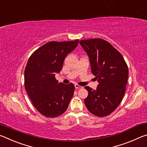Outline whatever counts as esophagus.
Here are the masks:
<instances>
[{
	"label": "esophagus",
	"instance_id": "34e87169",
	"mask_svg": "<svg viewBox=\"0 0 147 147\" xmlns=\"http://www.w3.org/2000/svg\"><path fill=\"white\" fill-rule=\"evenodd\" d=\"M74 86H75V88H76V89H82V88H83L82 86H79V85H78V84H75V85H74Z\"/></svg>",
	"mask_w": 147,
	"mask_h": 147
}]
</instances>
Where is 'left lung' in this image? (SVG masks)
<instances>
[{
  "mask_svg": "<svg viewBox=\"0 0 147 147\" xmlns=\"http://www.w3.org/2000/svg\"><path fill=\"white\" fill-rule=\"evenodd\" d=\"M89 58L91 72L98 82L96 90L86 86L88 96L84 103L94 115L106 117L120 104L126 91L128 68L123 56L102 39L80 41Z\"/></svg>",
  "mask_w": 147,
  "mask_h": 147,
  "instance_id": "obj_1",
  "label": "left lung"
}]
</instances>
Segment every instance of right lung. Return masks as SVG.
I'll return each mask as SVG.
<instances>
[{
  "label": "right lung",
  "mask_w": 147,
  "mask_h": 147,
  "mask_svg": "<svg viewBox=\"0 0 147 147\" xmlns=\"http://www.w3.org/2000/svg\"><path fill=\"white\" fill-rule=\"evenodd\" d=\"M73 41H50L35 51L24 70V87L32 104L47 117H56L68 108L74 92L73 83H58L55 78L65 57L78 45Z\"/></svg>",
  "instance_id": "1"
}]
</instances>
